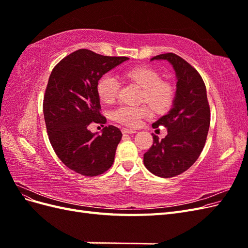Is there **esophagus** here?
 Here are the masks:
<instances>
[{
	"mask_svg": "<svg viewBox=\"0 0 248 248\" xmlns=\"http://www.w3.org/2000/svg\"><path fill=\"white\" fill-rule=\"evenodd\" d=\"M122 132H123L124 134H133V133H136L137 131H136V130H132V129L123 128V129H122Z\"/></svg>",
	"mask_w": 248,
	"mask_h": 248,
	"instance_id": "1",
	"label": "esophagus"
}]
</instances>
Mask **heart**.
<instances>
[{
  "mask_svg": "<svg viewBox=\"0 0 248 248\" xmlns=\"http://www.w3.org/2000/svg\"><path fill=\"white\" fill-rule=\"evenodd\" d=\"M125 77L142 89L141 98L157 111L167 110L175 97L174 88L167 81L161 80L160 74L149 67H139L126 71ZM120 81L111 73L104 74L98 82V94L106 103H112L120 91ZM149 110L146 107L121 106L112 111L116 122L129 127H137Z\"/></svg>",
  "mask_w": 248,
  "mask_h": 248,
  "instance_id": "obj_1",
  "label": "heart"
}]
</instances>
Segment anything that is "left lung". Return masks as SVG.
I'll use <instances>...</instances> for the list:
<instances>
[{
	"label": "left lung",
	"mask_w": 248,
	"mask_h": 248,
	"mask_svg": "<svg viewBox=\"0 0 248 248\" xmlns=\"http://www.w3.org/2000/svg\"><path fill=\"white\" fill-rule=\"evenodd\" d=\"M154 60H166L175 70L176 92L171 108L152 124L167 127V137L153 136V145L144 154V164L155 176L175 177L197 161L205 146L210 125V108L204 81L199 72L175 54H162Z\"/></svg>",
	"instance_id": "obj_1"
}]
</instances>
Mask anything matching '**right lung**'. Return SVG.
I'll use <instances>...</instances> for the list:
<instances>
[{"label": "right lung", "instance_id": "right-lung-1", "mask_svg": "<svg viewBox=\"0 0 248 248\" xmlns=\"http://www.w3.org/2000/svg\"><path fill=\"white\" fill-rule=\"evenodd\" d=\"M127 60L78 49L61 60L50 73L43 100L49 141L65 166L80 175H101L114 162L122 132L109 125L99 134L89 126L107 122L99 112L98 80Z\"/></svg>", "mask_w": 248, "mask_h": 248}]
</instances>
